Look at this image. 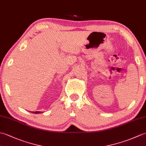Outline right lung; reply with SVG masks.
Wrapping results in <instances>:
<instances>
[{"instance_id":"add662e5","label":"right lung","mask_w":146,"mask_h":146,"mask_svg":"<svg viewBox=\"0 0 146 146\" xmlns=\"http://www.w3.org/2000/svg\"><path fill=\"white\" fill-rule=\"evenodd\" d=\"M41 113V111H31V113Z\"/></svg>"}]
</instances>
